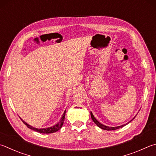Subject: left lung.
Masks as SVG:
<instances>
[{"label":"left lung","mask_w":156,"mask_h":156,"mask_svg":"<svg viewBox=\"0 0 156 156\" xmlns=\"http://www.w3.org/2000/svg\"><path fill=\"white\" fill-rule=\"evenodd\" d=\"M90 117H91V119H92V120L93 121V122H94L96 125H97L99 127H100L101 129H104V130H115V129H119V128H121V127H123V126H125L126 125H127V123H129L130 121H132L133 119H134L135 118V117L129 121V122H128L127 123H126V124H124V125H122V126H117V127H109V126H104V125H103V124H101V123H100L99 122V121L96 119L95 118V117L94 116H93V113L90 112Z\"/></svg>","instance_id":"1"}]
</instances>
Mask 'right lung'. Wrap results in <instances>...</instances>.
<instances>
[{
	"label": "right lung",
	"mask_w": 156,
	"mask_h": 156,
	"mask_svg": "<svg viewBox=\"0 0 156 156\" xmlns=\"http://www.w3.org/2000/svg\"><path fill=\"white\" fill-rule=\"evenodd\" d=\"M66 110L64 111L63 115V116H62V117L60 119V121H59L58 123H56L55 126L50 127H46V128H41V129L36 128V127H33V126L29 125V124H28L27 122H25L24 121L22 120V119H21V120L22 121V122L25 124V125L29 127V128L34 130V131L37 132L39 133H42V134H51V133L57 132L58 130L60 129L62 127V126H63V124L64 123V120H65V116H66Z\"/></svg>",
	"instance_id": "1"
}]
</instances>
